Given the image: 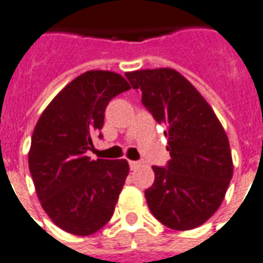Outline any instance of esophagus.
<instances>
[{
	"mask_svg": "<svg viewBox=\"0 0 263 263\" xmlns=\"http://www.w3.org/2000/svg\"><path fill=\"white\" fill-rule=\"evenodd\" d=\"M128 163H129V168H131V170H136V168L140 165L139 161H134V160H129Z\"/></svg>",
	"mask_w": 263,
	"mask_h": 263,
	"instance_id": "34e87169",
	"label": "esophagus"
}]
</instances>
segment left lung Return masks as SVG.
<instances>
[{"mask_svg":"<svg viewBox=\"0 0 263 263\" xmlns=\"http://www.w3.org/2000/svg\"><path fill=\"white\" fill-rule=\"evenodd\" d=\"M142 93V105L165 125V167L153 165L154 183L146 189L150 211L170 229L203 225L219 208L233 175L228 136L205 99L172 69L125 73Z\"/></svg>","mask_w":263,"mask_h":263,"instance_id":"left-lung-1","label":"left lung"}]
</instances>
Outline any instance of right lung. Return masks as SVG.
I'll use <instances>...</instances> for the list:
<instances>
[{"instance_id":"obj_1","label":"right lung","mask_w":263,"mask_h":263,"mask_svg":"<svg viewBox=\"0 0 263 263\" xmlns=\"http://www.w3.org/2000/svg\"><path fill=\"white\" fill-rule=\"evenodd\" d=\"M131 89L113 71L92 70L66 85L44 110L31 138L29 168L44 211L77 236L102 229L113 216L129 167L127 160H91L109 102Z\"/></svg>"}]
</instances>
